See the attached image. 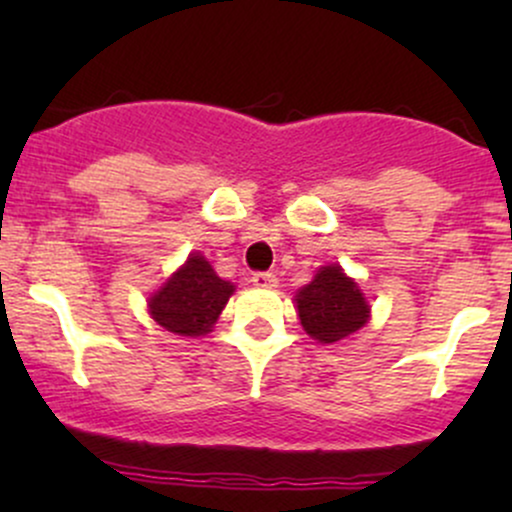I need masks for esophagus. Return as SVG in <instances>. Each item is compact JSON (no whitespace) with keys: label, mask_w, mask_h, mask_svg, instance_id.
I'll use <instances>...</instances> for the list:
<instances>
[{"label":"esophagus","mask_w":512,"mask_h":512,"mask_svg":"<svg viewBox=\"0 0 512 512\" xmlns=\"http://www.w3.org/2000/svg\"><path fill=\"white\" fill-rule=\"evenodd\" d=\"M252 286H257V289H274L276 286V276L272 272H257L252 274Z\"/></svg>","instance_id":"34e87169"}]
</instances>
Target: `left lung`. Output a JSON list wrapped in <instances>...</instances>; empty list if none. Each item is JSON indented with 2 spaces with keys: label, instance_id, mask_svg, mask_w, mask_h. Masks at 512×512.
I'll return each mask as SVG.
<instances>
[{
  "label": "left lung",
  "instance_id": "obj_1",
  "mask_svg": "<svg viewBox=\"0 0 512 512\" xmlns=\"http://www.w3.org/2000/svg\"><path fill=\"white\" fill-rule=\"evenodd\" d=\"M296 308L303 330L320 344L342 342L370 317L366 296L339 264L317 269L313 281L296 293Z\"/></svg>",
  "mask_w": 512,
  "mask_h": 512
}]
</instances>
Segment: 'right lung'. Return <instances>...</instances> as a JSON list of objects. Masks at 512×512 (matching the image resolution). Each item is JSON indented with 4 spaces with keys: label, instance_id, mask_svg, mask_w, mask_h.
<instances>
[{
    "label": "right lung",
    "instance_id": "right-lung-1",
    "mask_svg": "<svg viewBox=\"0 0 512 512\" xmlns=\"http://www.w3.org/2000/svg\"><path fill=\"white\" fill-rule=\"evenodd\" d=\"M233 291L236 286L231 281H223L199 252H192L149 298V313L163 330L180 337H202L216 325Z\"/></svg>",
    "mask_w": 512,
    "mask_h": 512
}]
</instances>
